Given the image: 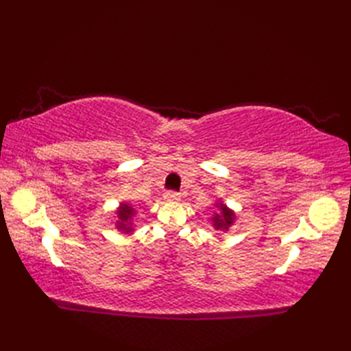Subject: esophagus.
Returning <instances> with one entry per match:
<instances>
[{"instance_id":"1","label":"esophagus","mask_w":351,"mask_h":351,"mask_svg":"<svg viewBox=\"0 0 351 351\" xmlns=\"http://www.w3.org/2000/svg\"><path fill=\"white\" fill-rule=\"evenodd\" d=\"M164 200H166V202L176 204V202H180V200H181V196L175 191H167L166 195H164Z\"/></svg>"}]
</instances>
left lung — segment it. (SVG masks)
Segmentation results:
<instances>
[{
    "label": "left lung",
    "mask_w": 351,
    "mask_h": 351,
    "mask_svg": "<svg viewBox=\"0 0 351 351\" xmlns=\"http://www.w3.org/2000/svg\"><path fill=\"white\" fill-rule=\"evenodd\" d=\"M214 206L217 208L211 215V225L215 230H219V232L226 234L228 230L235 225L237 221V214L234 210H230V208L223 202L221 199L215 200Z\"/></svg>",
    "instance_id": "left-lung-1"
}]
</instances>
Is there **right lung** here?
<instances>
[{"instance_id":"1","label":"right lung","mask_w":351,"mask_h":351,"mask_svg":"<svg viewBox=\"0 0 351 351\" xmlns=\"http://www.w3.org/2000/svg\"><path fill=\"white\" fill-rule=\"evenodd\" d=\"M137 210L130 202H121L114 211V226L117 232L123 235H131L136 226H134V217H136Z\"/></svg>"}]
</instances>
